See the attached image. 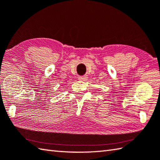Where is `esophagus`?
I'll return each instance as SVG.
<instances>
[{
    "mask_svg": "<svg viewBox=\"0 0 160 160\" xmlns=\"http://www.w3.org/2000/svg\"><path fill=\"white\" fill-rule=\"evenodd\" d=\"M87 79V76H80L78 78V80H80V81H85Z\"/></svg>",
    "mask_w": 160,
    "mask_h": 160,
    "instance_id": "1",
    "label": "esophagus"
}]
</instances>
